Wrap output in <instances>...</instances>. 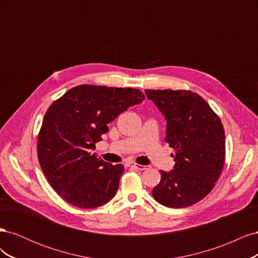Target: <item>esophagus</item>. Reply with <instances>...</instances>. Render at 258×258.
Instances as JSON below:
<instances>
[{"label":"esophagus","instance_id":"obj_1","mask_svg":"<svg viewBox=\"0 0 258 258\" xmlns=\"http://www.w3.org/2000/svg\"><path fill=\"white\" fill-rule=\"evenodd\" d=\"M134 167H135L137 170H140V171H143V170H146V169H147L146 166L139 165V163H134Z\"/></svg>","mask_w":258,"mask_h":258}]
</instances>
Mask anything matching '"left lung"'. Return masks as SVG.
<instances>
[{
  "mask_svg": "<svg viewBox=\"0 0 258 258\" xmlns=\"http://www.w3.org/2000/svg\"><path fill=\"white\" fill-rule=\"evenodd\" d=\"M166 117L165 141L174 150V169L160 170L153 197L168 208L197 204L213 189L225 162L222 121L205 99L190 90H145Z\"/></svg>",
  "mask_w": 258,
  "mask_h": 258,
  "instance_id": "1",
  "label": "left lung"
}]
</instances>
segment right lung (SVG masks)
Wrapping results in <instances>:
<instances>
[{"instance_id":"right-lung-1","label":"right lung","mask_w":258,"mask_h":258,"mask_svg":"<svg viewBox=\"0 0 258 258\" xmlns=\"http://www.w3.org/2000/svg\"><path fill=\"white\" fill-rule=\"evenodd\" d=\"M144 98L139 89L80 85L48 107L37 136V157L62 199L92 209L115 196L123 166L105 162L91 151L108 131L107 123Z\"/></svg>"}]
</instances>
